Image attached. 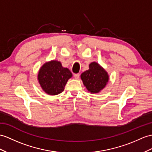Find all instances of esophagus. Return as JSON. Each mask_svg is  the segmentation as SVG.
I'll return each mask as SVG.
<instances>
[{"label": "esophagus", "mask_w": 152, "mask_h": 152, "mask_svg": "<svg viewBox=\"0 0 152 152\" xmlns=\"http://www.w3.org/2000/svg\"><path fill=\"white\" fill-rule=\"evenodd\" d=\"M79 77H80V74L79 73H76V74H74V77H75V79H79Z\"/></svg>", "instance_id": "34e87169"}]
</instances>
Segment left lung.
<instances>
[{"label": "left lung", "mask_w": 152, "mask_h": 152, "mask_svg": "<svg viewBox=\"0 0 152 152\" xmlns=\"http://www.w3.org/2000/svg\"><path fill=\"white\" fill-rule=\"evenodd\" d=\"M80 78L88 92L97 94L106 87L109 80V75L99 63L92 62L89 64V69L81 74Z\"/></svg>", "instance_id": "left-lung-1"}]
</instances>
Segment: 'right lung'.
Returning <instances> with one entry per match:
<instances>
[{
    "mask_svg": "<svg viewBox=\"0 0 152 152\" xmlns=\"http://www.w3.org/2000/svg\"><path fill=\"white\" fill-rule=\"evenodd\" d=\"M72 73L67 68L62 67L57 60L46 62L40 68L37 80L42 90L50 95H57L64 90Z\"/></svg>",
    "mask_w": 152,
    "mask_h": 152,
    "instance_id": "obj_1",
    "label": "right lung"
}]
</instances>
